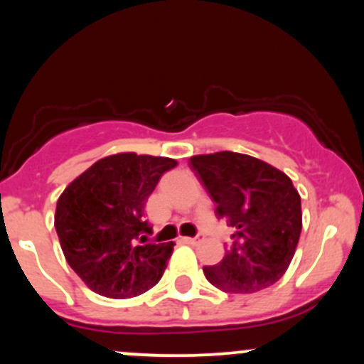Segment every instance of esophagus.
Wrapping results in <instances>:
<instances>
[{"mask_svg":"<svg viewBox=\"0 0 364 364\" xmlns=\"http://www.w3.org/2000/svg\"><path fill=\"white\" fill-rule=\"evenodd\" d=\"M181 240L188 245H196V243H200V241L203 240V235H202V232H198V235H196L195 237H181Z\"/></svg>","mask_w":364,"mask_h":364,"instance_id":"34e87169","label":"esophagus"}]
</instances>
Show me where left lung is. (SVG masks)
<instances>
[{"label": "left lung", "mask_w": 364, "mask_h": 364, "mask_svg": "<svg viewBox=\"0 0 364 364\" xmlns=\"http://www.w3.org/2000/svg\"><path fill=\"white\" fill-rule=\"evenodd\" d=\"M215 215L235 229L215 265L203 267L220 291L250 294L272 286L294 257L301 235V196L282 171L246 154L217 152L190 159Z\"/></svg>", "instance_id": "left-lung-1"}]
</instances>
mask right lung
I'll return each mask as SVG.
<instances>
[{"label":"right lung","instance_id":"obj_1","mask_svg":"<svg viewBox=\"0 0 364 364\" xmlns=\"http://www.w3.org/2000/svg\"><path fill=\"white\" fill-rule=\"evenodd\" d=\"M176 164L168 157L116 154L65 188L54 228L68 265L94 292L127 299L162 277L174 243H149L152 228L144 208L162 174Z\"/></svg>","mask_w":364,"mask_h":364}]
</instances>
